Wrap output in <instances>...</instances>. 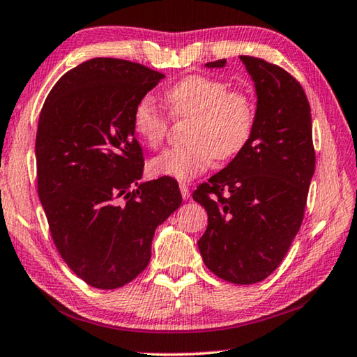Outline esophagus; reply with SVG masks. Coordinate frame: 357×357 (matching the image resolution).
<instances>
[{"label": "esophagus", "instance_id": "1", "mask_svg": "<svg viewBox=\"0 0 357 357\" xmlns=\"http://www.w3.org/2000/svg\"><path fill=\"white\" fill-rule=\"evenodd\" d=\"M178 188H180V193H182L183 199H188V197L191 196V193H190V186L186 185V183H180Z\"/></svg>", "mask_w": 357, "mask_h": 357}]
</instances>
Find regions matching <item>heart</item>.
<instances>
[{
	"mask_svg": "<svg viewBox=\"0 0 357 357\" xmlns=\"http://www.w3.org/2000/svg\"><path fill=\"white\" fill-rule=\"evenodd\" d=\"M171 114L191 119L190 144L169 148L150 162L156 177L175 180L195 178L211 166L213 158L229 160L243 150L254 129V103L241 91H229L227 83L202 75L186 76L166 91ZM171 118L151 97H142L132 112L137 137L150 148H158L166 139Z\"/></svg>",
	"mask_w": 357,
	"mask_h": 357,
	"instance_id": "b5f03b06",
	"label": "heart"
}]
</instances>
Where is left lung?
Instances as JSON below:
<instances>
[{
    "label": "left lung",
    "mask_w": 357,
    "mask_h": 357,
    "mask_svg": "<svg viewBox=\"0 0 357 357\" xmlns=\"http://www.w3.org/2000/svg\"><path fill=\"white\" fill-rule=\"evenodd\" d=\"M241 60L257 91L254 129L234 160L197 186L193 199L209 217L197 241L206 266L223 281L255 284L276 270L298 233L316 155L311 108L298 81L263 59Z\"/></svg>",
    "instance_id": "8db88e82"
}]
</instances>
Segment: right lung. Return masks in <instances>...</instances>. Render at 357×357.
I'll return each instance as SVG.
<instances>
[{"mask_svg": "<svg viewBox=\"0 0 357 357\" xmlns=\"http://www.w3.org/2000/svg\"><path fill=\"white\" fill-rule=\"evenodd\" d=\"M162 78L129 60L91 59L57 81L40 113L36 178L49 231L70 270L96 289L139 276L156 227L182 204L177 180L139 183L132 112Z\"/></svg>", "mask_w": 357, "mask_h": 357, "instance_id": "add662e5", "label": "right lung"}]
</instances>
